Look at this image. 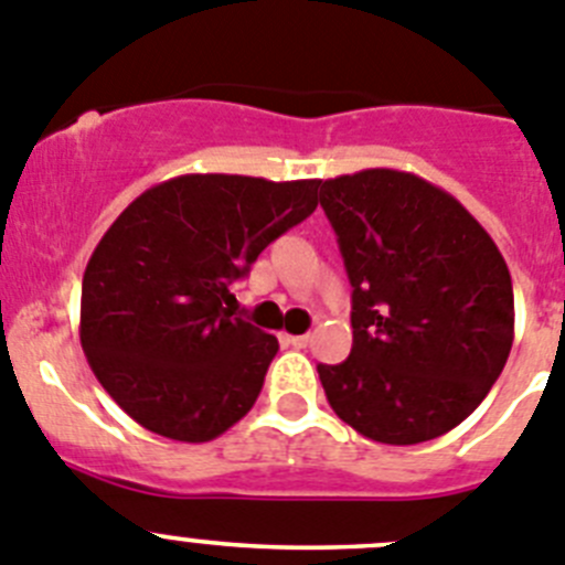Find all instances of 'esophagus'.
<instances>
[{
  "mask_svg": "<svg viewBox=\"0 0 565 565\" xmlns=\"http://www.w3.org/2000/svg\"><path fill=\"white\" fill-rule=\"evenodd\" d=\"M281 340L287 345H295V349H307L309 334H281Z\"/></svg>",
  "mask_w": 565,
  "mask_h": 565,
  "instance_id": "obj_1",
  "label": "esophagus"
}]
</instances>
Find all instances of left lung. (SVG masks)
Wrapping results in <instances>:
<instances>
[{"mask_svg":"<svg viewBox=\"0 0 565 565\" xmlns=\"http://www.w3.org/2000/svg\"><path fill=\"white\" fill-rule=\"evenodd\" d=\"M352 281V354L318 365L334 414L419 445L479 408L515 338L507 262L456 196L396 169L320 180Z\"/></svg>","mask_w":565,"mask_h":565,"instance_id":"1","label":"left lung"}]
</instances>
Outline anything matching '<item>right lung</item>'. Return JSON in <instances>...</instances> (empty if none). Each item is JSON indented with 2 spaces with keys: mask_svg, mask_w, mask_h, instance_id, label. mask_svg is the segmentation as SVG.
<instances>
[{
  "mask_svg": "<svg viewBox=\"0 0 565 565\" xmlns=\"http://www.w3.org/2000/svg\"><path fill=\"white\" fill-rule=\"evenodd\" d=\"M318 182L182 174L111 222L86 264L81 345L137 425L200 445L253 408L278 340L233 315L231 289L318 207Z\"/></svg>",
  "mask_w": 565,
  "mask_h": 565,
  "instance_id": "add662e5",
  "label": "right lung"
}]
</instances>
